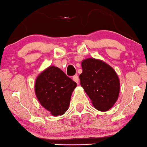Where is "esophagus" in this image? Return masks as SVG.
I'll return each mask as SVG.
<instances>
[{"instance_id":"1","label":"esophagus","mask_w":147,"mask_h":147,"mask_svg":"<svg viewBox=\"0 0 147 147\" xmlns=\"http://www.w3.org/2000/svg\"><path fill=\"white\" fill-rule=\"evenodd\" d=\"M73 80L76 82V83H78V81H79V78H78V75L74 76H73Z\"/></svg>"}]
</instances>
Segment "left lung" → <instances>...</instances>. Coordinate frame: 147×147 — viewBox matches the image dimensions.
<instances>
[{
  "instance_id": "obj_1",
  "label": "left lung",
  "mask_w": 147,
  "mask_h": 147,
  "mask_svg": "<svg viewBox=\"0 0 147 147\" xmlns=\"http://www.w3.org/2000/svg\"><path fill=\"white\" fill-rule=\"evenodd\" d=\"M80 86L100 111L109 110L116 102L120 92V80L111 66L100 59L88 58L81 62Z\"/></svg>"
}]
</instances>
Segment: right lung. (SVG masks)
<instances>
[{"instance_id": "add662e5", "label": "right lung", "mask_w": 147, "mask_h": 147, "mask_svg": "<svg viewBox=\"0 0 147 147\" xmlns=\"http://www.w3.org/2000/svg\"><path fill=\"white\" fill-rule=\"evenodd\" d=\"M76 86V83L60 69L50 66L36 78L35 93L40 105L53 116H57L67 111Z\"/></svg>"}]
</instances>
